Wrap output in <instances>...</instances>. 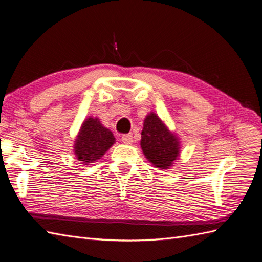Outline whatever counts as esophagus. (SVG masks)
<instances>
[{"label":"esophagus","mask_w":262,"mask_h":262,"mask_svg":"<svg viewBox=\"0 0 262 262\" xmlns=\"http://www.w3.org/2000/svg\"><path fill=\"white\" fill-rule=\"evenodd\" d=\"M120 140L122 143H125V144H132L133 143V135L132 134L122 135Z\"/></svg>","instance_id":"1"}]
</instances>
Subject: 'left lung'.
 Returning a JSON list of instances; mask_svg holds the SVG:
<instances>
[{"mask_svg":"<svg viewBox=\"0 0 262 262\" xmlns=\"http://www.w3.org/2000/svg\"><path fill=\"white\" fill-rule=\"evenodd\" d=\"M142 151L146 159L159 169H169L180 155V142L154 113L144 119Z\"/></svg>","mask_w":262,"mask_h":262,"instance_id":"8db88e82","label":"left lung"}]
</instances>
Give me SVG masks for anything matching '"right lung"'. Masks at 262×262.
Instances as JSON below:
<instances>
[{
	"instance_id": "obj_1",
	"label": "right lung",
	"mask_w": 262,
	"mask_h": 262,
	"mask_svg": "<svg viewBox=\"0 0 262 262\" xmlns=\"http://www.w3.org/2000/svg\"><path fill=\"white\" fill-rule=\"evenodd\" d=\"M116 138L108 128L102 126L99 118L89 117L81 126L75 138L74 153L82 164L96 162L114 145Z\"/></svg>"
}]
</instances>
